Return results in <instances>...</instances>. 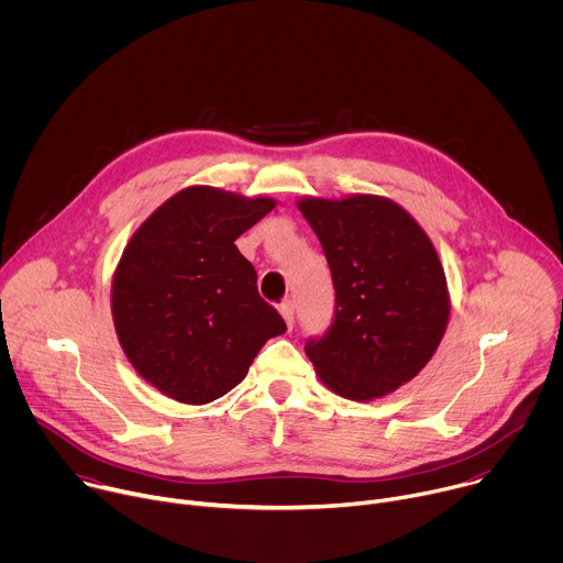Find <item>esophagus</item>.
<instances>
[{
  "label": "esophagus",
  "instance_id": "1",
  "mask_svg": "<svg viewBox=\"0 0 563 563\" xmlns=\"http://www.w3.org/2000/svg\"><path fill=\"white\" fill-rule=\"evenodd\" d=\"M278 311H280V316L285 318V323H287V328H291L294 325V302L287 298V300H283L280 305H278Z\"/></svg>",
  "mask_w": 563,
  "mask_h": 563
}]
</instances>
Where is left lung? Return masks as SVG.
Masks as SVG:
<instances>
[{
  "mask_svg": "<svg viewBox=\"0 0 563 563\" xmlns=\"http://www.w3.org/2000/svg\"><path fill=\"white\" fill-rule=\"evenodd\" d=\"M336 291L334 323L309 339L318 378L345 398H380L434 356L450 316L445 272L419 222L383 196L302 198Z\"/></svg>",
  "mask_w": 563,
  "mask_h": 563,
  "instance_id": "1",
  "label": "left lung"
}]
</instances>
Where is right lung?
I'll return each instance as SVG.
<instances>
[{
	"label": "right lung",
	"instance_id": "obj_1",
	"mask_svg": "<svg viewBox=\"0 0 563 563\" xmlns=\"http://www.w3.org/2000/svg\"><path fill=\"white\" fill-rule=\"evenodd\" d=\"M274 207L272 198L198 185L131 235L113 276V323L135 372L169 398L211 404L285 334V320L258 294L254 265L233 245Z\"/></svg>",
	"mask_w": 563,
	"mask_h": 563
}]
</instances>
